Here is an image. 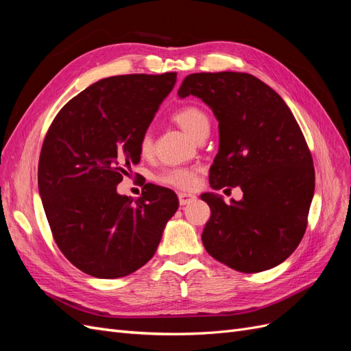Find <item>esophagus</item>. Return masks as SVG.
<instances>
[{
  "mask_svg": "<svg viewBox=\"0 0 351 351\" xmlns=\"http://www.w3.org/2000/svg\"><path fill=\"white\" fill-rule=\"evenodd\" d=\"M195 199H196V196L192 195V193H186V192H180L178 193L180 205H187V204H190V202H193Z\"/></svg>",
  "mask_w": 351,
  "mask_h": 351,
  "instance_id": "esophagus-1",
  "label": "esophagus"
}]
</instances>
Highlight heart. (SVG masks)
I'll list each match as a JSON object with an SVG mask.
<instances>
[{
    "instance_id": "1",
    "label": "heart",
    "mask_w": 351,
    "mask_h": 351,
    "mask_svg": "<svg viewBox=\"0 0 351 351\" xmlns=\"http://www.w3.org/2000/svg\"><path fill=\"white\" fill-rule=\"evenodd\" d=\"M173 120L192 137H196L209 129V117L197 105H186L173 114ZM139 151L142 155H147L152 151V134L151 132L143 133L139 142ZM156 182L167 187L176 189H192L196 184V173L190 168H169L167 171L156 176Z\"/></svg>"
}]
</instances>
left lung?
Returning a JSON list of instances; mask_svg holds the SVG:
<instances>
[{"mask_svg":"<svg viewBox=\"0 0 351 351\" xmlns=\"http://www.w3.org/2000/svg\"><path fill=\"white\" fill-rule=\"evenodd\" d=\"M177 93L200 98L218 120L210 187L243 192L230 205L217 193L200 196L210 208L206 252L246 274L277 267L302 241L315 192L313 159L293 112L247 73L189 74Z\"/></svg>","mask_w":351,"mask_h":351,"instance_id":"left-lung-1","label":"left lung"}]
</instances>
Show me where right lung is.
I'll use <instances>...</instances> for the list:
<instances>
[{
  "mask_svg": "<svg viewBox=\"0 0 351 351\" xmlns=\"http://www.w3.org/2000/svg\"><path fill=\"white\" fill-rule=\"evenodd\" d=\"M176 82L177 73L102 79L70 99L45 136L38 186L52 236L95 278L125 277L151 261L178 208L173 190L151 183L137 200L117 193Z\"/></svg>",
  "mask_w": 351,
  "mask_h": 351,
  "instance_id": "1",
  "label": "right lung"
}]
</instances>
